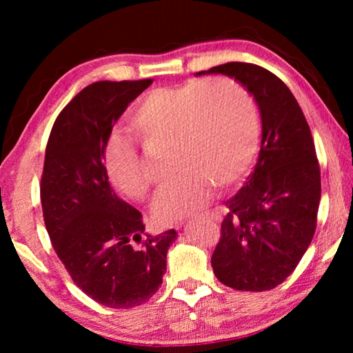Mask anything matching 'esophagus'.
<instances>
[{
	"mask_svg": "<svg viewBox=\"0 0 353 353\" xmlns=\"http://www.w3.org/2000/svg\"><path fill=\"white\" fill-rule=\"evenodd\" d=\"M212 218H213V219H216V221H219V214H218V213H212Z\"/></svg>",
	"mask_w": 353,
	"mask_h": 353,
	"instance_id": "1",
	"label": "esophagus"
}]
</instances>
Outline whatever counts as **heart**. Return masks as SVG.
<instances>
[{
	"label": "heart",
	"instance_id": "obj_1",
	"mask_svg": "<svg viewBox=\"0 0 353 353\" xmlns=\"http://www.w3.org/2000/svg\"><path fill=\"white\" fill-rule=\"evenodd\" d=\"M129 126L146 146L171 148L170 166L176 174L152 205L160 223L204 208L213 198V185L229 188L240 182L254 163L261 137L254 98L229 79L155 88L130 109ZM104 168L124 196L134 201L148 198L152 177L130 137L110 135Z\"/></svg>",
	"mask_w": 353,
	"mask_h": 353
}]
</instances>
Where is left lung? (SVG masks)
Wrapping results in <instances>:
<instances>
[{
  "instance_id": "left-lung-1",
  "label": "left lung",
  "mask_w": 353,
  "mask_h": 353,
  "mask_svg": "<svg viewBox=\"0 0 353 353\" xmlns=\"http://www.w3.org/2000/svg\"><path fill=\"white\" fill-rule=\"evenodd\" d=\"M201 74L240 82L261 117L259 160L244 187L227 201L213 272L238 291L272 290L296 270L316 230L321 170L312 130L290 88L271 71L229 62Z\"/></svg>"
}]
</instances>
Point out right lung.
Wrapping results in <instances>:
<instances>
[{
    "label": "right lung",
    "mask_w": 353,
    "mask_h": 353,
    "mask_svg": "<svg viewBox=\"0 0 353 353\" xmlns=\"http://www.w3.org/2000/svg\"><path fill=\"white\" fill-rule=\"evenodd\" d=\"M152 79L99 81L59 113L46 145L40 199L52 248L73 282L109 308H134L162 285L177 232L151 235L104 168L113 124Z\"/></svg>",
    "instance_id": "obj_1"
}]
</instances>
